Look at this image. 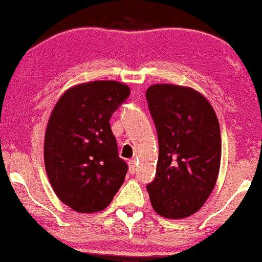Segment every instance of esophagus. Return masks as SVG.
Masks as SVG:
<instances>
[{
  "label": "esophagus",
  "instance_id": "34e87169",
  "mask_svg": "<svg viewBox=\"0 0 262 262\" xmlns=\"http://www.w3.org/2000/svg\"><path fill=\"white\" fill-rule=\"evenodd\" d=\"M128 165H129V172L133 175V173H135V171H137V161H135V159H132V160H129Z\"/></svg>",
  "mask_w": 262,
  "mask_h": 262
}]
</instances>
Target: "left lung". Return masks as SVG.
<instances>
[{
    "instance_id": "obj_1",
    "label": "left lung",
    "mask_w": 262,
    "mask_h": 262,
    "mask_svg": "<svg viewBox=\"0 0 262 262\" xmlns=\"http://www.w3.org/2000/svg\"><path fill=\"white\" fill-rule=\"evenodd\" d=\"M146 101L159 139L154 181L146 186L156 213L182 219L212 193L221 166L219 122L203 95L191 87L156 83Z\"/></svg>"
}]
</instances>
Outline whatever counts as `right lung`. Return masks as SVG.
<instances>
[{
	"label": "right lung",
	"mask_w": 262,
	"mask_h": 262,
	"mask_svg": "<svg viewBox=\"0 0 262 262\" xmlns=\"http://www.w3.org/2000/svg\"><path fill=\"white\" fill-rule=\"evenodd\" d=\"M129 95V87L117 81L80 83L50 114L45 170L59 200L76 212L104 209L124 182L128 165L119 158L110 119Z\"/></svg>",
	"instance_id": "1"
}]
</instances>
